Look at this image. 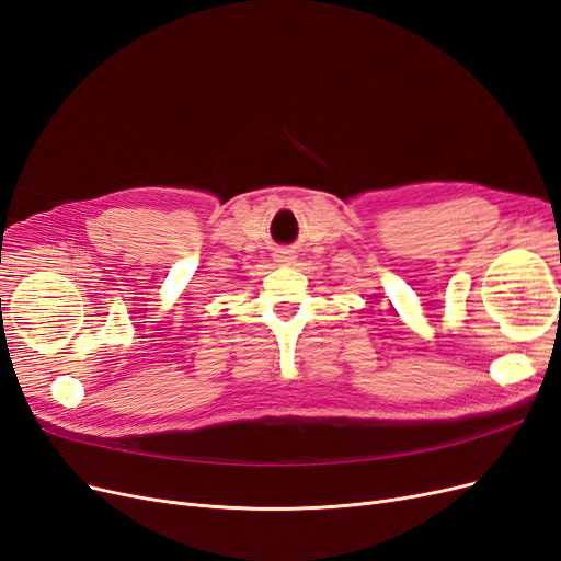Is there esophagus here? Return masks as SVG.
<instances>
[{"label":"esophagus","instance_id":"34e87169","mask_svg":"<svg viewBox=\"0 0 561 561\" xmlns=\"http://www.w3.org/2000/svg\"><path fill=\"white\" fill-rule=\"evenodd\" d=\"M277 261L288 263V261H291V256H288V251H277Z\"/></svg>","mask_w":561,"mask_h":561}]
</instances>
